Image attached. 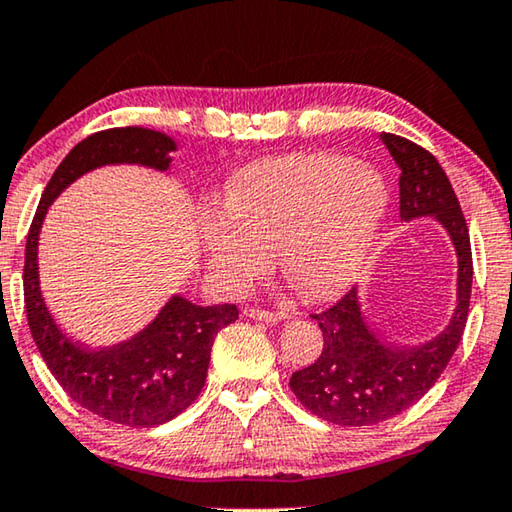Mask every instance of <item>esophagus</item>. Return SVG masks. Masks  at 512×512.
<instances>
[{"label":"esophagus","mask_w":512,"mask_h":512,"mask_svg":"<svg viewBox=\"0 0 512 512\" xmlns=\"http://www.w3.org/2000/svg\"><path fill=\"white\" fill-rule=\"evenodd\" d=\"M247 318H254V320H263V322H270V325H274V322H279L286 318V313H274V311H265V309H254V306H247L245 311Z\"/></svg>","instance_id":"1"}]
</instances>
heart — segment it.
I'll return each instance as SVG.
<instances>
[{"label":"heart","instance_id":"heart-1","mask_svg":"<svg viewBox=\"0 0 512 512\" xmlns=\"http://www.w3.org/2000/svg\"><path fill=\"white\" fill-rule=\"evenodd\" d=\"M380 171L336 153L265 157L229 178L222 208L201 215L199 240L208 279L242 293L270 267L309 300L341 295L364 270L387 215Z\"/></svg>","mask_w":512,"mask_h":512}]
</instances>
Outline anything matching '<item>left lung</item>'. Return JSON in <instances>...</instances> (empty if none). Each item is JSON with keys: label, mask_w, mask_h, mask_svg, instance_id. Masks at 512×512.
Masks as SVG:
<instances>
[{"label": "left lung", "mask_w": 512, "mask_h": 512, "mask_svg": "<svg viewBox=\"0 0 512 512\" xmlns=\"http://www.w3.org/2000/svg\"><path fill=\"white\" fill-rule=\"evenodd\" d=\"M380 139L400 169V219H437L453 242L458 256L455 309L442 332L414 345L382 343L368 327L357 288L332 309L311 316L325 343L311 366L293 373L290 389L306 410L336 426H375L426 396L458 348L469 313L471 242L451 180L414 141L389 132Z\"/></svg>", "instance_id": "8db88e82"}]
</instances>
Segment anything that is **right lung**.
I'll return each mask as SVG.
<instances>
[{"label":"right lung","mask_w":512,"mask_h":512,"mask_svg":"<svg viewBox=\"0 0 512 512\" xmlns=\"http://www.w3.org/2000/svg\"><path fill=\"white\" fill-rule=\"evenodd\" d=\"M176 141L148 128L102 130L80 141L54 171L38 203L25 249V309L47 368L84 410L130 428L162 426L185 412L203 389L219 329L238 320V306H199L174 295L135 336L86 348L61 332L38 277V235L47 208L77 178L107 164L169 171Z\"/></svg>","instance_id":"obj_1"}]
</instances>
